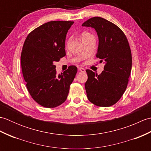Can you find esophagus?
I'll list each match as a JSON object with an SVG mask.
<instances>
[{
    "mask_svg": "<svg viewBox=\"0 0 151 151\" xmlns=\"http://www.w3.org/2000/svg\"><path fill=\"white\" fill-rule=\"evenodd\" d=\"M78 70H79L81 72H85V69H84V68H82V67H79Z\"/></svg>",
    "mask_w": 151,
    "mask_h": 151,
    "instance_id": "34e87169",
    "label": "esophagus"
}]
</instances>
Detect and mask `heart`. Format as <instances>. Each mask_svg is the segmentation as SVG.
I'll use <instances>...</instances> for the list:
<instances>
[{
	"mask_svg": "<svg viewBox=\"0 0 151 151\" xmlns=\"http://www.w3.org/2000/svg\"><path fill=\"white\" fill-rule=\"evenodd\" d=\"M90 37H93V35L91 34L88 32H83L82 34V40H84V39H86V38Z\"/></svg>",
	"mask_w": 151,
	"mask_h": 151,
	"instance_id": "heart-1",
	"label": "heart"
}]
</instances>
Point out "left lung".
I'll return each mask as SVG.
<instances>
[{"mask_svg":"<svg viewBox=\"0 0 151 151\" xmlns=\"http://www.w3.org/2000/svg\"><path fill=\"white\" fill-rule=\"evenodd\" d=\"M82 27L95 28L99 37L96 56L104 63L100 75L87 69L85 84L88 100L97 106L115 104L126 90L132 69V54L129 41L123 32L111 22L95 17Z\"/></svg>","mask_w":151,"mask_h":151,"instance_id":"left-lung-1","label":"left lung"}]
</instances>
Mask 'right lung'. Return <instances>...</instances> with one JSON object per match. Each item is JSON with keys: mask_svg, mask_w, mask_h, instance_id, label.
<instances>
[{"mask_svg": "<svg viewBox=\"0 0 151 151\" xmlns=\"http://www.w3.org/2000/svg\"><path fill=\"white\" fill-rule=\"evenodd\" d=\"M73 21L46 22L28 35L21 56L22 75L31 97L45 108H55L66 101L77 67L70 65L58 75L54 62L65 56L66 34Z\"/></svg>", "mask_w": 151, "mask_h": 151, "instance_id": "1", "label": "right lung"}]
</instances>
